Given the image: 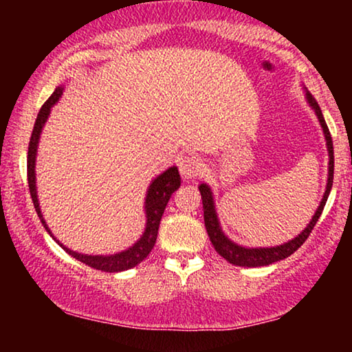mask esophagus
I'll return each instance as SVG.
<instances>
[{
    "instance_id": "1",
    "label": "esophagus",
    "mask_w": 352,
    "mask_h": 352,
    "mask_svg": "<svg viewBox=\"0 0 352 352\" xmlns=\"http://www.w3.org/2000/svg\"><path fill=\"white\" fill-rule=\"evenodd\" d=\"M179 173L186 181H192L201 175V163L195 157H184L179 162Z\"/></svg>"
}]
</instances>
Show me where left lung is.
Instances as JSON below:
<instances>
[{
	"label": "left lung",
	"mask_w": 352,
	"mask_h": 352,
	"mask_svg": "<svg viewBox=\"0 0 352 352\" xmlns=\"http://www.w3.org/2000/svg\"><path fill=\"white\" fill-rule=\"evenodd\" d=\"M306 100L309 104V107L314 110L317 120H319L322 131H324L325 142H327V152H329V177H327V186L324 197H322L320 205L317 206L314 216L309 221V224L302 229V232L296 235L295 239L288 240V242L282 245H276V247H242V245L235 243L234 240H230L228 235L224 234L223 228H221L218 213H216V205H214V197L213 192H211L208 184H200L199 190L201 194V204H204V219H205V228L206 232H208V237L213 243L216 252H218L221 256H223L226 261H229L234 266H242V267H259V266H269V264L280 261V259H285L296 252L298 248L301 247L302 243L306 242V239L309 237L311 230L314 229L317 221H319L322 210L327 204V199H329L331 186H333V142H331V136L329 131V126H327L324 115H322V110L317 104V100L312 98L309 91L305 89Z\"/></svg>",
	"instance_id": "obj_1"
}]
</instances>
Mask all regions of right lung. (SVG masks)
<instances>
[{
	"label": "right lung",
	"instance_id": "1",
	"mask_svg": "<svg viewBox=\"0 0 352 352\" xmlns=\"http://www.w3.org/2000/svg\"><path fill=\"white\" fill-rule=\"evenodd\" d=\"M64 93V85H59L56 88L54 93L51 94V98L43 104L40 109V113H38L35 126H33L30 144H28V157H27V176H28V189H30V195L33 200V205H35V210L38 213V218H40L41 224L45 226L46 232L51 235L52 239L56 240L57 243L60 245L62 248L65 250L70 256H74L78 261L88 264L89 267L98 269V271L104 272H122L128 271L134 266H138L139 263L144 261L148 256V253L152 252L153 245L157 242V234H158V226H160L163 211L166 208V204L170 201L173 192L179 189L181 186V176L179 171H177L176 166L168 168L166 171H163L162 175H158L155 179H152L151 186H148L147 194H146V201H144V211H146V229L141 235V239H138L131 247L123 250L120 253L113 254H83L78 252H74V250L67 248L65 245H62L59 240H57L54 235H52L51 229L47 228L45 218H43L40 201H38V194H36V152H38V142H40V136L43 128L47 122V117H50L52 105H54L59 98Z\"/></svg>",
	"mask_w": 352,
	"mask_h": 352
}]
</instances>
